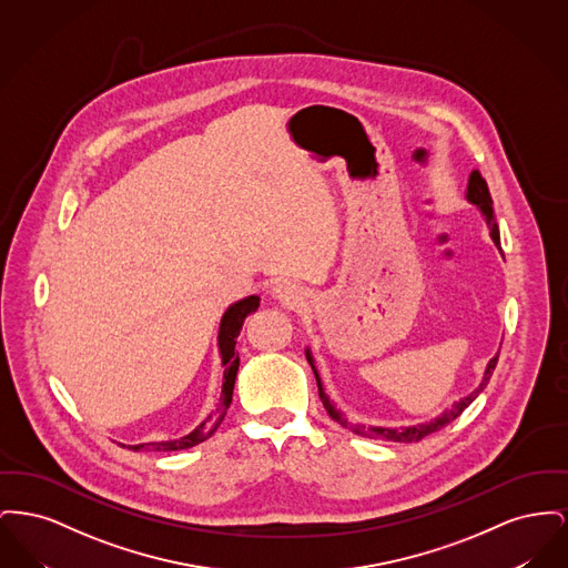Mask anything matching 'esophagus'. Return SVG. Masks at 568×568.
<instances>
[{"label": "esophagus", "mask_w": 568, "mask_h": 568, "mask_svg": "<svg viewBox=\"0 0 568 568\" xmlns=\"http://www.w3.org/2000/svg\"><path fill=\"white\" fill-rule=\"evenodd\" d=\"M272 297L274 300H278L281 304H285V306H297L300 302H302V290H300V285L294 283V281H287V278H283V281H276L274 283V287H272Z\"/></svg>", "instance_id": "1"}]
</instances>
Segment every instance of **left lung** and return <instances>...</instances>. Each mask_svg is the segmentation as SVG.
I'll list each match as a JSON object with an SVG mask.
<instances>
[{"mask_svg":"<svg viewBox=\"0 0 568 568\" xmlns=\"http://www.w3.org/2000/svg\"><path fill=\"white\" fill-rule=\"evenodd\" d=\"M466 202H468V204H473V206H477V211H479L481 215L486 216L487 227H489V236H491V241H494V244H496V246H498V251H500V234H498V225H496V221H494V209H491V206H494V202H491V195H489V190H487V183L484 181V176H481V172H479V170H473V172H470V176H468V185H466ZM306 359H308V364H311V368H313V373H315V378H317L320 398H322V403H324L327 415H329L334 422H338L343 428H349L353 433L362 434V436H368V438L392 440V443H417V440H422L424 436L438 433L440 428H445L447 424H452V422L458 417L459 413H462L466 406L470 405V403H473V400H475V398L486 389L487 381H489L491 373H494V368H496L498 355H494V357L487 362L484 378H481L479 387H477L473 394H468L466 398H462V400L452 406L449 410H445L443 415L434 417V419L426 422V424H415V426H396V428H389V426H352V424L347 422V417H345L336 406L332 405V403H329V398L325 396L324 385H322V378H320V373H317V368H315V359H313V353H311V349H306Z\"/></svg>","mask_w":568,"mask_h":568,"instance_id":"obj_1","label":"left lung"}]
</instances>
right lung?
<instances>
[{
    "label": "right lung",
    "instance_id": "right-lung-1",
    "mask_svg": "<svg viewBox=\"0 0 568 568\" xmlns=\"http://www.w3.org/2000/svg\"><path fill=\"white\" fill-rule=\"evenodd\" d=\"M260 306V296H248L234 302L227 306V311L221 317L219 324V334H216V347L221 355V366H223V385H221V394H219V403H216L215 413L209 415L202 424H197L193 430L181 436H165L158 440H146V443H119L121 447H128L132 452H181V449H190L193 445L206 440L209 436L216 433V428L221 426L227 408L232 405V392H234V383H236V373H239V355H236V338L243 329L246 315L255 313Z\"/></svg>",
    "mask_w": 568,
    "mask_h": 568
}]
</instances>
